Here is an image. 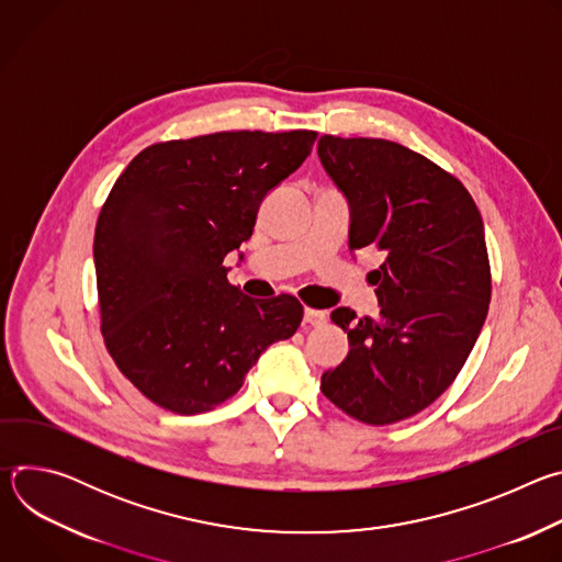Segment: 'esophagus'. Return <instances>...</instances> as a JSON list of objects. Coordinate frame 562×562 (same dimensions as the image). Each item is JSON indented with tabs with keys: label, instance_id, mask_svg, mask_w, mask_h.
<instances>
[{
	"label": "esophagus",
	"instance_id": "esophagus-1",
	"mask_svg": "<svg viewBox=\"0 0 562 562\" xmlns=\"http://www.w3.org/2000/svg\"><path fill=\"white\" fill-rule=\"evenodd\" d=\"M304 323L308 327H323L327 323V311H319V308H304Z\"/></svg>",
	"mask_w": 562,
	"mask_h": 562
}]
</instances>
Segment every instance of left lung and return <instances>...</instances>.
Wrapping results in <instances>:
<instances>
[{
    "label": "left lung",
    "instance_id": "left-lung-1",
    "mask_svg": "<svg viewBox=\"0 0 562 562\" xmlns=\"http://www.w3.org/2000/svg\"><path fill=\"white\" fill-rule=\"evenodd\" d=\"M319 162L351 202L349 249L384 254L378 317L340 306L349 356L319 389L364 425L427 409L467 362L492 300L480 211L464 184L425 155L375 137L323 135Z\"/></svg>",
    "mask_w": 562,
    "mask_h": 562
}]
</instances>
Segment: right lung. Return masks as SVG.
Listing matches in <instances>:
<instances>
[{
	"label": "right lung",
	"instance_id": "1",
	"mask_svg": "<svg viewBox=\"0 0 562 562\" xmlns=\"http://www.w3.org/2000/svg\"><path fill=\"white\" fill-rule=\"evenodd\" d=\"M315 131H222L137 153L95 226L100 329L117 369L150 403L211 412L260 353L302 323L293 295L251 300L226 280L260 202L308 157Z\"/></svg>",
	"mask_w": 562,
	"mask_h": 562
}]
</instances>
